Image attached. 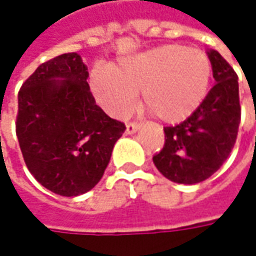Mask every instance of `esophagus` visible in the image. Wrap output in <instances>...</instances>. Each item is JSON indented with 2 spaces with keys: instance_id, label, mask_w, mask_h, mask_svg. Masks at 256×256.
I'll return each mask as SVG.
<instances>
[{
  "instance_id": "34e87169",
  "label": "esophagus",
  "mask_w": 256,
  "mask_h": 256,
  "mask_svg": "<svg viewBox=\"0 0 256 256\" xmlns=\"http://www.w3.org/2000/svg\"><path fill=\"white\" fill-rule=\"evenodd\" d=\"M138 128H140V126L136 124V123H128L126 124V134H133V133H136Z\"/></svg>"
}]
</instances>
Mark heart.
Wrapping results in <instances>:
<instances>
[{
    "label": "heart",
    "instance_id": "1",
    "mask_svg": "<svg viewBox=\"0 0 256 256\" xmlns=\"http://www.w3.org/2000/svg\"><path fill=\"white\" fill-rule=\"evenodd\" d=\"M211 80V62L198 49L163 45L122 58L116 66L90 74L96 100L113 118H124L143 94V104L167 124L187 120L201 106Z\"/></svg>",
    "mask_w": 256,
    "mask_h": 256
}]
</instances>
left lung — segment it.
Segmentation results:
<instances>
[{
	"label": "left lung",
	"instance_id": "8db88e82",
	"mask_svg": "<svg viewBox=\"0 0 256 256\" xmlns=\"http://www.w3.org/2000/svg\"><path fill=\"white\" fill-rule=\"evenodd\" d=\"M207 56L216 84L188 119L166 128L163 150L153 157L157 170L178 184L207 180L232 152L241 120L238 76L214 49Z\"/></svg>",
	"mask_w": 256,
	"mask_h": 256
}]
</instances>
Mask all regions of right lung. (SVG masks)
<instances>
[{
    "label": "right lung",
    "instance_id": "1",
    "mask_svg": "<svg viewBox=\"0 0 256 256\" xmlns=\"http://www.w3.org/2000/svg\"><path fill=\"white\" fill-rule=\"evenodd\" d=\"M76 52L36 68L18 93L16 137L28 170L49 191L76 197L100 181L126 126L96 104Z\"/></svg>",
    "mask_w": 256,
    "mask_h": 256
}]
</instances>
